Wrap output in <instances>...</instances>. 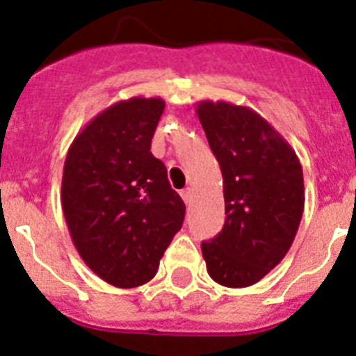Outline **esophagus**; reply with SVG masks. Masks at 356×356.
Returning <instances> with one entry per match:
<instances>
[{"label": "esophagus", "instance_id": "34e87169", "mask_svg": "<svg viewBox=\"0 0 356 356\" xmlns=\"http://www.w3.org/2000/svg\"><path fill=\"white\" fill-rule=\"evenodd\" d=\"M181 199L185 200V204L192 202V199H193V190H192V188L181 190Z\"/></svg>", "mask_w": 356, "mask_h": 356}]
</instances>
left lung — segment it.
I'll return each mask as SVG.
<instances>
[{
	"mask_svg": "<svg viewBox=\"0 0 356 356\" xmlns=\"http://www.w3.org/2000/svg\"><path fill=\"white\" fill-rule=\"evenodd\" d=\"M197 115L223 175L225 225L202 242L207 273L225 287H249L293 245L305 183L293 147L249 107L202 100Z\"/></svg>",
	"mask_w": 356,
	"mask_h": 356,
	"instance_id": "8db88e82",
	"label": "left lung"
}]
</instances>
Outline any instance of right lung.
<instances>
[{
	"instance_id": "obj_1",
	"label": "right lung",
	"mask_w": 356,
	"mask_h": 356,
	"mask_svg": "<svg viewBox=\"0 0 356 356\" xmlns=\"http://www.w3.org/2000/svg\"><path fill=\"white\" fill-rule=\"evenodd\" d=\"M163 98L111 105L74 138L62 177V209L88 268L121 289L154 279L185 218L163 161L150 152Z\"/></svg>"
}]
</instances>
